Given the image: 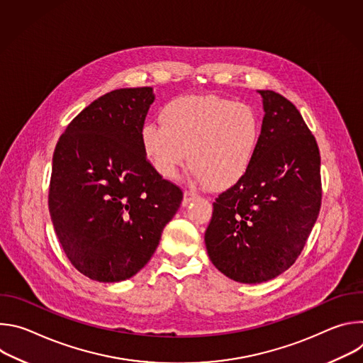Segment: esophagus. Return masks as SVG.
Here are the masks:
<instances>
[{"label": "esophagus", "instance_id": "obj_1", "mask_svg": "<svg viewBox=\"0 0 363 363\" xmlns=\"http://www.w3.org/2000/svg\"><path fill=\"white\" fill-rule=\"evenodd\" d=\"M195 196H196L195 194L185 191V194H184V199H182V206H186L188 203H191V201H194V198H195Z\"/></svg>", "mask_w": 363, "mask_h": 363}]
</instances>
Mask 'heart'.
<instances>
[{
    "mask_svg": "<svg viewBox=\"0 0 363 363\" xmlns=\"http://www.w3.org/2000/svg\"><path fill=\"white\" fill-rule=\"evenodd\" d=\"M161 125H145L140 146L152 168L165 179L189 164L199 184L223 191L247 174L260 139L255 112L214 94L177 97L162 108Z\"/></svg>",
    "mask_w": 363,
    "mask_h": 363,
    "instance_id": "obj_1",
    "label": "heart"
}]
</instances>
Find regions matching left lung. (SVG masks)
Returning a JSON list of instances; mask_svg holds the SVG:
<instances>
[{
	"mask_svg": "<svg viewBox=\"0 0 363 363\" xmlns=\"http://www.w3.org/2000/svg\"><path fill=\"white\" fill-rule=\"evenodd\" d=\"M264 118L254 160L213 203L205 247L228 279L247 284L284 273L300 255L322 202L320 155L291 101L257 90Z\"/></svg>",
	"mask_w": 363,
	"mask_h": 363,
	"instance_id": "1",
	"label": "left lung"
}]
</instances>
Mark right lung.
Instances as JSON below:
<instances>
[{
	"label": "right lung",
	"mask_w": 363,
	"mask_h": 363,
	"mask_svg": "<svg viewBox=\"0 0 363 363\" xmlns=\"http://www.w3.org/2000/svg\"><path fill=\"white\" fill-rule=\"evenodd\" d=\"M153 100L152 87L103 94L70 122L55 149L51 221L70 263L100 283L142 270L182 201L140 146Z\"/></svg>",
	"instance_id": "obj_1"
}]
</instances>
